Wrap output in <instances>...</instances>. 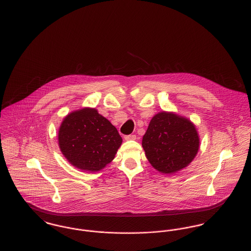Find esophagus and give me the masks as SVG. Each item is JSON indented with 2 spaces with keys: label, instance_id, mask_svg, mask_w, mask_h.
<instances>
[{
  "label": "esophagus",
  "instance_id": "obj_1",
  "mask_svg": "<svg viewBox=\"0 0 251 251\" xmlns=\"http://www.w3.org/2000/svg\"><path fill=\"white\" fill-rule=\"evenodd\" d=\"M124 139L126 140V141H131V140H136L137 139V137H136V135H127V136H125L124 137Z\"/></svg>",
  "mask_w": 251,
  "mask_h": 251
}]
</instances>
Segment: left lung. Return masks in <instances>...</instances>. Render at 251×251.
<instances>
[{
    "instance_id": "1",
    "label": "left lung",
    "mask_w": 251,
    "mask_h": 251,
    "mask_svg": "<svg viewBox=\"0 0 251 251\" xmlns=\"http://www.w3.org/2000/svg\"><path fill=\"white\" fill-rule=\"evenodd\" d=\"M195 126L186 118L169 112L156 114L143 138V148L153 168L173 174L185 168L199 151Z\"/></svg>"
}]
</instances>
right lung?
Returning <instances> with one entry per match:
<instances>
[{"label": "right lung", "mask_w": 251, "mask_h": 251, "mask_svg": "<svg viewBox=\"0 0 251 251\" xmlns=\"http://www.w3.org/2000/svg\"><path fill=\"white\" fill-rule=\"evenodd\" d=\"M58 141L68 161L88 172L105 167L122 144L116 128L95 108H83L67 115L60 126Z\"/></svg>", "instance_id": "add662e5"}]
</instances>
